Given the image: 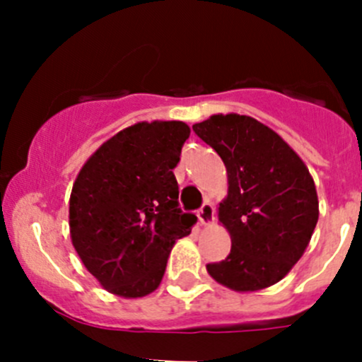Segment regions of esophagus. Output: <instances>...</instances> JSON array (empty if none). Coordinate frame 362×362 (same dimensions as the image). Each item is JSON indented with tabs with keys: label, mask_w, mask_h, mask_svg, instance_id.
I'll return each instance as SVG.
<instances>
[{
	"label": "esophagus",
	"mask_w": 362,
	"mask_h": 362,
	"mask_svg": "<svg viewBox=\"0 0 362 362\" xmlns=\"http://www.w3.org/2000/svg\"><path fill=\"white\" fill-rule=\"evenodd\" d=\"M198 218L202 222V226H210L215 221V208L210 203H204L198 210Z\"/></svg>",
	"instance_id": "esophagus-1"
}]
</instances>
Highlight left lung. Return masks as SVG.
<instances>
[{
  "instance_id": "obj_1",
  "label": "left lung",
  "mask_w": 362,
  "mask_h": 362,
  "mask_svg": "<svg viewBox=\"0 0 362 362\" xmlns=\"http://www.w3.org/2000/svg\"><path fill=\"white\" fill-rule=\"evenodd\" d=\"M192 129L221 156L228 173V196L217 211L231 236V254L206 264L208 275L236 293L275 286L305 254L319 221L308 168L254 117L215 113Z\"/></svg>"
}]
</instances>
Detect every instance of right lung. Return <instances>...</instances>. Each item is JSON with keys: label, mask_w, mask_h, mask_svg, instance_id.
Returning a JSON list of instances; mask_svg holds the SVG:
<instances>
[{"label": "right lung", "mask_w": 362, "mask_h": 362, "mask_svg": "<svg viewBox=\"0 0 362 362\" xmlns=\"http://www.w3.org/2000/svg\"><path fill=\"white\" fill-rule=\"evenodd\" d=\"M191 127L136 122L86 160L69 196V236L87 272L119 298L154 293L168 255L196 215L178 208L173 170Z\"/></svg>", "instance_id": "add662e5"}]
</instances>
